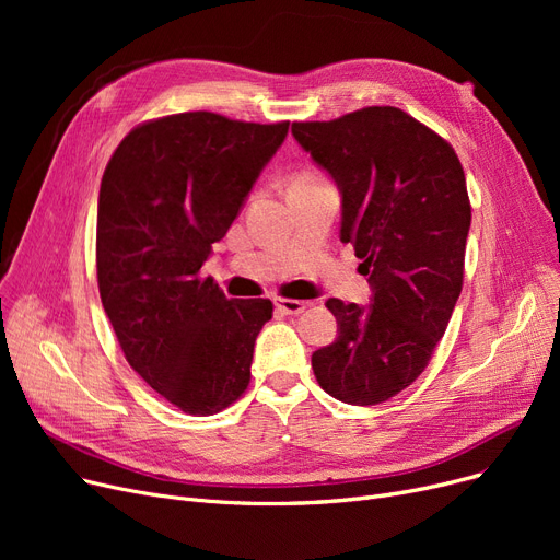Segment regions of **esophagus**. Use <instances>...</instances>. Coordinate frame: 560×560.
<instances>
[{
	"instance_id": "34e87169",
	"label": "esophagus",
	"mask_w": 560,
	"mask_h": 560,
	"mask_svg": "<svg viewBox=\"0 0 560 560\" xmlns=\"http://www.w3.org/2000/svg\"><path fill=\"white\" fill-rule=\"evenodd\" d=\"M275 306H277V311H279V313H283V315H300V313L308 306V302L277 298V300H275Z\"/></svg>"
}]
</instances>
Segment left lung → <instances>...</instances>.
I'll use <instances>...</instances> for the list:
<instances>
[{"instance_id":"obj_1","label":"left lung","mask_w":560,"mask_h":560,"mask_svg":"<svg viewBox=\"0 0 560 560\" xmlns=\"http://www.w3.org/2000/svg\"><path fill=\"white\" fill-rule=\"evenodd\" d=\"M292 136L340 190V241L354 245L370 304L327 300L338 338L313 351L322 390L381 404L424 372L463 288L469 211L452 144L395 106L331 122H292Z\"/></svg>"}]
</instances>
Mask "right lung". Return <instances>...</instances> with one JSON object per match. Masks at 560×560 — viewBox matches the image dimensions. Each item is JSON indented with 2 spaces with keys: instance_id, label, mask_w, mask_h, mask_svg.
I'll list each match as a JSON object with an SVG mask.
<instances>
[{
  "instance_id": "obj_1",
  "label": "right lung",
  "mask_w": 560,
  "mask_h": 560,
  "mask_svg": "<svg viewBox=\"0 0 560 560\" xmlns=\"http://www.w3.org/2000/svg\"><path fill=\"white\" fill-rule=\"evenodd\" d=\"M285 136L288 122L167 115L136 127L104 170L102 306L129 365L188 416H215L247 390L272 319L270 300H226L199 270Z\"/></svg>"
}]
</instances>
